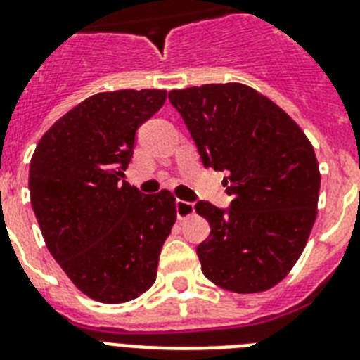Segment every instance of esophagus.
Returning <instances> with one entry per match:
<instances>
[{
  "label": "esophagus",
  "instance_id": "esophagus-1",
  "mask_svg": "<svg viewBox=\"0 0 360 360\" xmlns=\"http://www.w3.org/2000/svg\"><path fill=\"white\" fill-rule=\"evenodd\" d=\"M195 214V205L191 202H184V200H176V216L180 219L191 218Z\"/></svg>",
  "mask_w": 360,
  "mask_h": 360
}]
</instances>
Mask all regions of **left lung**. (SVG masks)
Returning a JSON list of instances; mask_svg holds the SVG:
<instances>
[{"instance_id": "8db88e82", "label": "left lung", "mask_w": 360, "mask_h": 360, "mask_svg": "<svg viewBox=\"0 0 360 360\" xmlns=\"http://www.w3.org/2000/svg\"><path fill=\"white\" fill-rule=\"evenodd\" d=\"M205 167L227 171L231 209L198 202L211 234L198 245L205 278L225 290L276 287L303 254L321 173L310 141L269 97L241 82L171 90Z\"/></svg>"}]
</instances>
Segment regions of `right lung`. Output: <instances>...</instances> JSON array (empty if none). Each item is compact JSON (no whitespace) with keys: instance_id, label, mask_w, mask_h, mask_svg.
<instances>
[{"instance_id":"add662e5","label":"right lung","mask_w":360,"mask_h":360,"mask_svg":"<svg viewBox=\"0 0 360 360\" xmlns=\"http://www.w3.org/2000/svg\"><path fill=\"white\" fill-rule=\"evenodd\" d=\"M165 97V90L91 95L53 122L32 155L28 189L44 243L98 303H126L151 288L176 221L171 191L142 195L124 180L136 129Z\"/></svg>"}]
</instances>
